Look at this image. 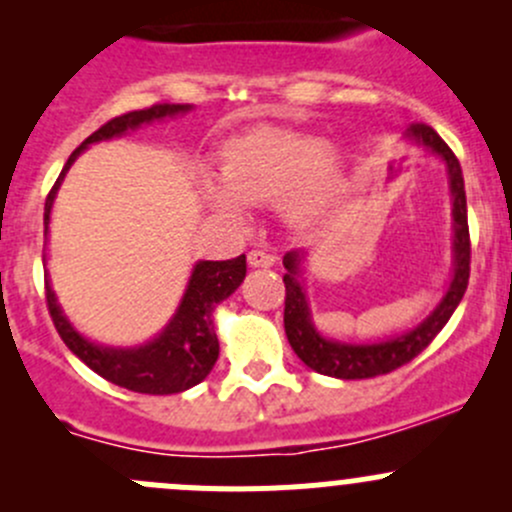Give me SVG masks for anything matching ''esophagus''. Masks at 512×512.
Here are the masks:
<instances>
[{
	"mask_svg": "<svg viewBox=\"0 0 512 512\" xmlns=\"http://www.w3.org/2000/svg\"><path fill=\"white\" fill-rule=\"evenodd\" d=\"M247 262H250V267H272L275 265V255H270L267 250H252L247 255Z\"/></svg>",
	"mask_w": 512,
	"mask_h": 512,
	"instance_id": "obj_1",
	"label": "esophagus"
}]
</instances>
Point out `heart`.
Segmentation results:
<instances>
[{
    "label": "heart",
    "mask_w": 512,
    "mask_h": 512,
    "mask_svg": "<svg viewBox=\"0 0 512 512\" xmlns=\"http://www.w3.org/2000/svg\"><path fill=\"white\" fill-rule=\"evenodd\" d=\"M218 183H205L210 208L242 223V205L277 203L294 232L317 230L329 218L347 180V156L312 133L257 126L227 138L220 148Z\"/></svg>",
    "instance_id": "obj_1"
}]
</instances>
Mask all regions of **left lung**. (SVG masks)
<instances>
[{"mask_svg":"<svg viewBox=\"0 0 512 512\" xmlns=\"http://www.w3.org/2000/svg\"><path fill=\"white\" fill-rule=\"evenodd\" d=\"M414 146L426 148L433 156H438L446 165L448 190H451V215H453V275L451 285L441 302L436 304L431 314L416 324L409 332L391 337L386 342L374 344H352L329 339L314 327L312 307H309L307 292H304V255L292 250L287 252L282 265H285V334L289 339V347L294 354L324 376L334 379H374V376L389 374L399 366L409 364L414 356H418L428 344L436 339V334L446 327L451 314L461 304L466 294L468 277H471V237H468V208H466V188H463L461 163L453 156L451 148L446 146L441 136L431 126L416 123L406 131Z\"/></svg>","mask_w":512,"mask_h":512,"instance_id":"left-lung-1","label":"left lung"}]
</instances>
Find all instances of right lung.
Returning a JSON list of instances; mask_svg holds the SVG:
<instances>
[{
  "mask_svg": "<svg viewBox=\"0 0 512 512\" xmlns=\"http://www.w3.org/2000/svg\"><path fill=\"white\" fill-rule=\"evenodd\" d=\"M190 108H193L190 103H156V106L143 108V111H131L111 118L96 133H91L66 160L64 170H61L49 198H46L44 235L49 232L51 208H54V198L59 193L66 170L74 165V160L91 143L121 138L128 131L146 126V123L180 116V113H188ZM245 272V255L235 257V260L195 262L188 287H185L183 299H180L170 322L160 329L151 342L138 344V347H106V344L91 342L84 334H79V329L69 322V317L61 309L49 277H46V304H49V314L54 319L56 332L64 339L66 347L98 376L128 391H138V394H180V391L200 384L213 371L220 354L213 312L223 299L230 297L242 285Z\"/></svg>",
  "mask_w": 512,
  "mask_h": 512,
  "instance_id": "1",
  "label": "right lung"
}]
</instances>
